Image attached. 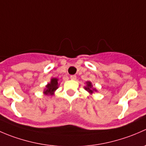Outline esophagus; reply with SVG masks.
I'll use <instances>...</instances> for the list:
<instances>
[{
  "label": "esophagus",
  "mask_w": 146,
  "mask_h": 146,
  "mask_svg": "<svg viewBox=\"0 0 146 146\" xmlns=\"http://www.w3.org/2000/svg\"><path fill=\"white\" fill-rule=\"evenodd\" d=\"M70 78L71 79V80H76V79L77 78V76H76V75H72V76H70Z\"/></svg>",
  "instance_id": "esophagus-1"
}]
</instances>
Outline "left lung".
I'll use <instances>...</instances> for the list:
<instances>
[{
    "label": "left lung",
    "mask_w": 146,
    "mask_h": 146,
    "mask_svg": "<svg viewBox=\"0 0 146 146\" xmlns=\"http://www.w3.org/2000/svg\"><path fill=\"white\" fill-rule=\"evenodd\" d=\"M92 87V84H91L90 82H87V87H85V89L89 92H90V93H92L93 91H96V90L93 89Z\"/></svg>",
    "instance_id": "1"
}]
</instances>
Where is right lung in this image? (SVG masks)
Returning <instances> with one entry per match:
<instances>
[{
	"mask_svg": "<svg viewBox=\"0 0 146 146\" xmlns=\"http://www.w3.org/2000/svg\"><path fill=\"white\" fill-rule=\"evenodd\" d=\"M58 88V79L57 78H52L51 80V82L48 83L46 87L44 90L45 95H52L54 94V92Z\"/></svg>",
	"mask_w": 146,
	"mask_h": 146,
	"instance_id": "1",
	"label": "right lung"
}]
</instances>
